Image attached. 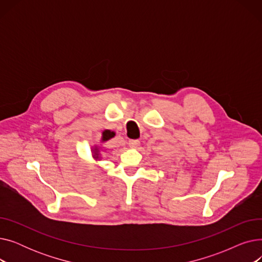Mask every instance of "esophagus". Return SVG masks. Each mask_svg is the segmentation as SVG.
<instances>
[{
    "label": "esophagus",
    "mask_w": 262,
    "mask_h": 262,
    "mask_svg": "<svg viewBox=\"0 0 262 262\" xmlns=\"http://www.w3.org/2000/svg\"><path fill=\"white\" fill-rule=\"evenodd\" d=\"M139 144H140V141H139V140H129V141H128V145H129V147H132V148L138 147Z\"/></svg>",
    "instance_id": "esophagus-1"
}]
</instances>
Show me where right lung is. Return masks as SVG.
Here are the masks:
<instances>
[{"label":"right lung","instance_id":"1","mask_svg":"<svg viewBox=\"0 0 262 262\" xmlns=\"http://www.w3.org/2000/svg\"><path fill=\"white\" fill-rule=\"evenodd\" d=\"M115 135H116L115 132H112L110 129H105V130L102 133V137H101L100 143L103 144V143L107 142L108 140L114 138ZM102 152H103L102 145H94V146H92V148H91V156H92V158H93L95 161H100V160L102 159Z\"/></svg>","mask_w":262,"mask_h":262}]
</instances>
